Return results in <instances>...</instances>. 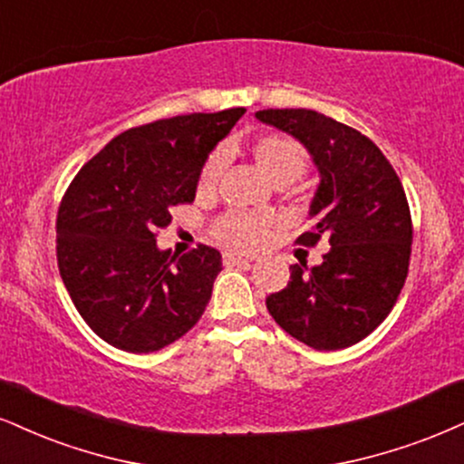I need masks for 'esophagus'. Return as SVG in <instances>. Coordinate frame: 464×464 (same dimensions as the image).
Returning a JSON list of instances; mask_svg holds the SVG:
<instances>
[{
  "mask_svg": "<svg viewBox=\"0 0 464 464\" xmlns=\"http://www.w3.org/2000/svg\"><path fill=\"white\" fill-rule=\"evenodd\" d=\"M251 258L247 256H238V254H230V251H226L223 254V265L226 266H237V265H245V262H249Z\"/></svg>",
  "mask_w": 464,
  "mask_h": 464,
  "instance_id": "34e87169",
  "label": "esophagus"
}]
</instances>
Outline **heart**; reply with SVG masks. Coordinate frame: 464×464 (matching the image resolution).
Instances as JSON below:
<instances>
[{"mask_svg": "<svg viewBox=\"0 0 464 464\" xmlns=\"http://www.w3.org/2000/svg\"><path fill=\"white\" fill-rule=\"evenodd\" d=\"M254 159L258 168L271 179L276 185H290L301 179L303 171L307 169V152L299 141L285 135H265L256 140ZM223 165H226V150L219 148L206 159L202 171L198 179V191H213L217 180H219ZM271 219L247 213H226L215 221L213 234L226 247L249 251L256 249L265 241Z\"/></svg>", "mask_w": 464, "mask_h": 464, "instance_id": "1", "label": "heart"}]
</instances>
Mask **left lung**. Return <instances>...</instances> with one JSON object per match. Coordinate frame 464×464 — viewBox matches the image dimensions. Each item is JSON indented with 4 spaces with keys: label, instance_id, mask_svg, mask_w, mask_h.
I'll return each instance as SVG.
<instances>
[{
    "label": "left lung",
    "instance_id": "obj_1",
    "mask_svg": "<svg viewBox=\"0 0 464 464\" xmlns=\"http://www.w3.org/2000/svg\"><path fill=\"white\" fill-rule=\"evenodd\" d=\"M256 118L299 140L318 168L314 227L296 243L329 238L320 265L290 266L288 285L266 296V310L316 351L357 344L387 318L409 273L413 226L402 182L374 141L334 118L312 110H262Z\"/></svg>",
    "mask_w": 464,
    "mask_h": 464
}]
</instances>
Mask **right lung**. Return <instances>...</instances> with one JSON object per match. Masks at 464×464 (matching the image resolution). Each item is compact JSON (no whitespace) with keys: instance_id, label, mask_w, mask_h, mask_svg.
<instances>
[{"instance_id":"right-lung-1","label":"right lung","mask_w":464,"mask_h":464,"mask_svg":"<svg viewBox=\"0 0 464 464\" xmlns=\"http://www.w3.org/2000/svg\"><path fill=\"white\" fill-rule=\"evenodd\" d=\"M243 107L188 113L124 130L79 169L57 210V266L68 295L101 340L154 353L202 316L221 254L157 247L171 208L196 199L208 152Z\"/></svg>"}]
</instances>
